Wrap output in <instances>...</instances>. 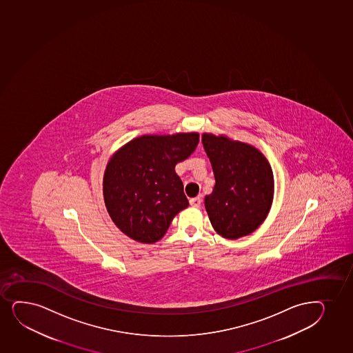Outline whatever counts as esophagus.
<instances>
[{"label":"esophagus","mask_w":353,"mask_h":353,"mask_svg":"<svg viewBox=\"0 0 353 353\" xmlns=\"http://www.w3.org/2000/svg\"><path fill=\"white\" fill-rule=\"evenodd\" d=\"M201 203H203V198L201 196H196V198H192L190 200V205L192 207H195V208H199V207L201 206Z\"/></svg>","instance_id":"obj_1"}]
</instances>
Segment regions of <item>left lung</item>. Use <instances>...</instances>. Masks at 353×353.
Wrapping results in <instances>:
<instances>
[{
    "instance_id": "obj_1",
    "label": "left lung",
    "mask_w": 353,
    "mask_h": 353,
    "mask_svg": "<svg viewBox=\"0 0 353 353\" xmlns=\"http://www.w3.org/2000/svg\"><path fill=\"white\" fill-rule=\"evenodd\" d=\"M215 185L205 196L212 226L226 239H239L259 228L274 196L273 170L261 150L225 134H203Z\"/></svg>"
}]
</instances>
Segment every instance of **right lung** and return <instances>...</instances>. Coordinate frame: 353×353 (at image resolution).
I'll list each match as a JSON object with an SVG mask.
<instances>
[{"label":"right lung","instance_id":"1","mask_svg":"<svg viewBox=\"0 0 353 353\" xmlns=\"http://www.w3.org/2000/svg\"><path fill=\"white\" fill-rule=\"evenodd\" d=\"M199 133L145 134L120 147L103 174L105 208L115 226L139 243H154L188 207L175 165L194 152Z\"/></svg>","mask_w":353,"mask_h":353}]
</instances>
